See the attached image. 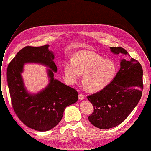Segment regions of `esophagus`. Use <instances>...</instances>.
<instances>
[{"label":"esophagus","mask_w":151,"mask_h":151,"mask_svg":"<svg viewBox=\"0 0 151 151\" xmlns=\"http://www.w3.org/2000/svg\"><path fill=\"white\" fill-rule=\"evenodd\" d=\"M84 95H83V94H79L78 96V98L79 100H83L84 99Z\"/></svg>","instance_id":"1"}]
</instances>
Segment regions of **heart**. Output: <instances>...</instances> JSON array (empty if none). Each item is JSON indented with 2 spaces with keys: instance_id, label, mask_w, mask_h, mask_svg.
<instances>
[{
  "instance_id": "heart-1",
  "label": "heart",
  "mask_w": 151,
  "mask_h": 151,
  "mask_svg": "<svg viewBox=\"0 0 151 151\" xmlns=\"http://www.w3.org/2000/svg\"><path fill=\"white\" fill-rule=\"evenodd\" d=\"M116 65L110 60L91 51L76 52L72 62L63 66L64 78L68 84L79 81L83 75V83L90 92H98L109 85L115 77Z\"/></svg>"
}]
</instances>
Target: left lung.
<instances>
[{
  "mask_svg": "<svg viewBox=\"0 0 151 151\" xmlns=\"http://www.w3.org/2000/svg\"><path fill=\"white\" fill-rule=\"evenodd\" d=\"M111 52L121 54L120 68L111 83L99 92L88 96L94 111L88 116L94 127L108 129L120 125L139 102L143 89V70L140 63L122 47H110Z\"/></svg>",
  "mask_w": 151,
  "mask_h": 151,
  "instance_id": "1",
  "label": "left lung"
}]
</instances>
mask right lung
<instances>
[{"label": "right lung", "instance_id": "right-lung-1", "mask_svg": "<svg viewBox=\"0 0 151 151\" xmlns=\"http://www.w3.org/2000/svg\"><path fill=\"white\" fill-rule=\"evenodd\" d=\"M49 45L27 46L18 52L9 63L7 79L14 110L27 127L40 132L52 129L62 120L67 106L78 99L77 91L54 79L57 67ZM39 63L47 66L49 83L36 94L26 90L21 74L25 63Z\"/></svg>", "mask_w": 151, "mask_h": 151}]
</instances>
